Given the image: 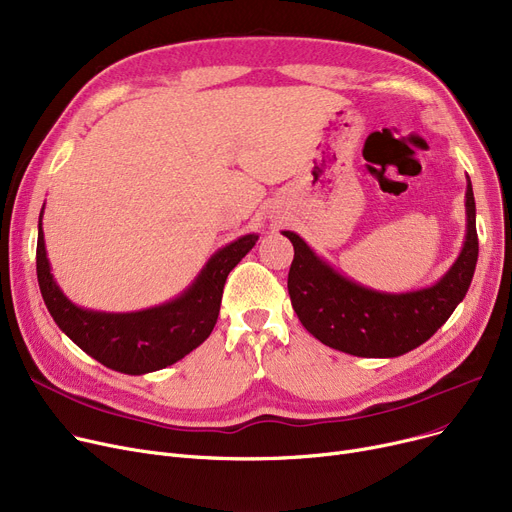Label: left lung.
I'll list each match as a JSON object with an SVG mask.
<instances>
[{
	"instance_id": "obj_1",
	"label": "left lung",
	"mask_w": 512,
	"mask_h": 512,
	"mask_svg": "<svg viewBox=\"0 0 512 512\" xmlns=\"http://www.w3.org/2000/svg\"><path fill=\"white\" fill-rule=\"evenodd\" d=\"M467 234L450 270L432 286L411 292H380L342 276L290 230L294 259L288 294L301 324L319 342L355 357H400L446 324L471 286L479 253L475 199L467 176Z\"/></svg>"
}]
</instances>
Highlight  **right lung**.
<instances>
[{
	"label": "right lung",
	"instance_id": "right-lung-1",
	"mask_svg": "<svg viewBox=\"0 0 512 512\" xmlns=\"http://www.w3.org/2000/svg\"><path fill=\"white\" fill-rule=\"evenodd\" d=\"M37 236V278L47 311L58 328L101 365L128 375L164 369L207 340L220 315L228 274L259 240L245 234L215 251L199 276L176 299L132 313H105L74 305L53 280L43 238Z\"/></svg>",
	"mask_w": 512,
	"mask_h": 512
}]
</instances>
